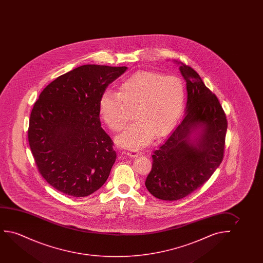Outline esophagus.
Listing matches in <instances>:
<instances>
[{
  "label": "esophagus",
  "instance_id": "esophagus-1",
  "mask_svg": "<svg viewBox=\"0 0 263 263\" xmlns=\"http://www.w3.org/2000/svg\"><path fill=\"white\" fill-rule=\"evenodd\" d=\"M126 155H128L129 157L135 158V157H137V156H138V155H141V152L137 151V150H129V151L126 153Z\"/></svg>",
  "mask_w": 263,
  "mask_h": 263
}]
</instances>
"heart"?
Segmentation results:
<instances>
[{
	"label": "heart",
	"instance_id": "b5f03b06",
	"mask_svg": "<svg viewBox=\"0 0 263 263\" xmlns=\"http://www.w3.org/2000/svg\"><path fill=\"white\" fill-rule=\"evenodd\" d=\"M186 91L176 76L160 72H138L123 81L119 91L101 94L99 112L112 131H120L135 112L136 122L117 137L119 146L140 148L153 138L169 133L183 111Z\"/></svg>",
	"mask_w": 263,
	"mask_h": 263
}]
</instances>
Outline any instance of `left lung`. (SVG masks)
<instances>
[{
  "mask_svg": "<svg viewBox=\"0 0 263 263\" xmlns=\"http://www.w3.org/2000/svg\"><path fill=\"white\" fill-rule=\"evenodd\" d=\"M180 65L187 85L185 117L152 155L145 187L155 198L173 201L201 187L223 161L227 120L215 94L193 69Z\"/></svg>",
  "mask_w": 263,
  "mask_h": 263,
  "instance_id": "left-lung-1",
  "label": "left lung"
}]
</instances>
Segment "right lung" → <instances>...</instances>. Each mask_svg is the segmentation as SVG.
Instances as JSON below:
<instances>
[{
	"label": "right lung",
	"instance_id": "1",
	"mask_svg": "<svg viewBox=\"0 0 263 263\" xmlns=\"http://www.w3.org/2000/svg\"><path fill=\"white\" fill-rule=\"evenodd\" d=\"M127 67L85 65L49 83L35 102L28 137L37 169L64 194L82 198L106 182L116 161L99 104Z\"/></svg>",
	"mask_w": 263,
	"mask_h": 263
}]
</instances>
